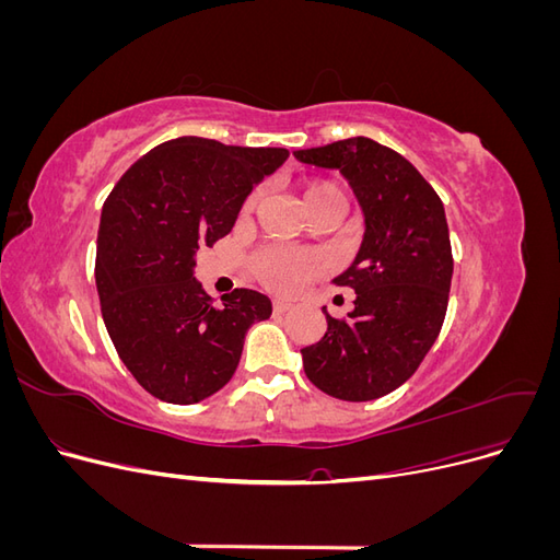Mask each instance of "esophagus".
<instances>
[{"mask_svg":"<svg viewBox=\"0 0 560 560\" xmlns=\"http://www.w3.org/2000/svg\"><path fill=\"white\" fill-rule=\"evenodd\" d=\"M290 308H292L290 301H282V299H276V301H273V311H276V313H287Z\"/></svg>","mask_w":560,"mask_h":560,"instance_id":"1","label":"esophagus"}]
</instances>
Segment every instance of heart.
<instances>
[{"label":"heart","instance_id":"obj_1","mask_svg":"<svg viewBox=\"0 0 560 560\" xmlns=\"http://www.w3.org/2000/svg\"><path fill=\"white\" fill-rule=\"evenodd\" d=\"M325 198H341L338 189L329 182H308L303 186V208L313 206L317 200ZM257 202V196H252L245 206V212H249ZM322 257L313 249H290V247H266L257 257H254V273L268 287V290L276 292H292L299 282L306 278H313L319 273Z\"/></svg>","mask_w":560,"mask_h":560}]
</instances>
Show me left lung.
Segmentation results:
<instances>
[{
    "label": "left lung",
    "instance_id": "8db88e82",
    "mask_svg": "<svg viewBox=\"0 0 560 560\" xmlns=\"http://www.w3.org/2000/svg\"><path fill=\"white\" fill-rule=\"evenodd\" d=\"M296 161L341 173L364 214L362 245L334 282L354 290L346 319L303 348L322 393L371 401L409 381L442 331L453 278L444 202L397 151L348 138L294 151Z\"/></svg>",
    "mask_w": 560,
    "mask_h": 560
}]
</instances>
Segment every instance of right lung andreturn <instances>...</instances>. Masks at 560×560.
Returning <instances> with one entry per match:
<instances>
[{"instance_id":"obj_1","label":"right lung","mask_w":560,"mask_h":560,"mask_svg":"<svg viewBox=\"0 0 560 560\" xmlns=\"http://www.w3.org/2000/svg\"><path fill=\"white\" fill-rule=\"evenodd\" d=\"M290 156L278 147L177 138L144 154L105 200L95 284L118 358L149 395L196 404L238 369L270 299L233 290L217 306L196 280L198 247L231 233L245 198Z\"/></svg>"}]
</instances>
